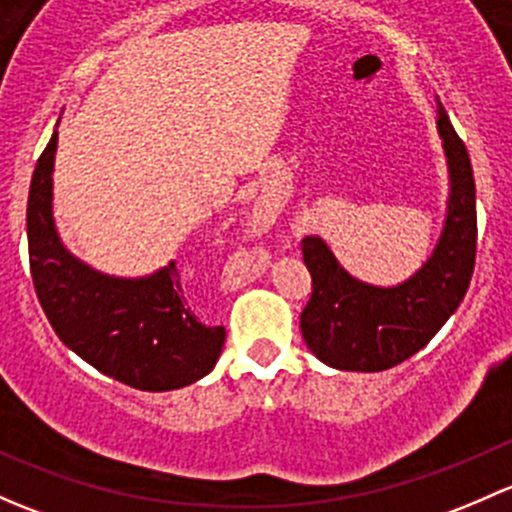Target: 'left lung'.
I'll list each match as a JSON object with an SVG mask.
<instances>
[{
    "label": "left lung",
    "mask_w": 512,
    "mask_h": 512,
    "mask_svg": "<svg viewBox=\"0 0 512 512\" xmlns=\"http://www.w3.org/2000/svg\"><path fill=\"white\" fill-rule=\"evenodd\" d=\"M439 135L449 160L446 224L429 261L409 281L379 288L352 278L320 236L300 241L313 293L300 313L308 350L347 372H382L409 360L461 305L476 263V182L468 150L439 105Z\"/></svg>",
    "instance_id": "left-lung-1"
}]
</instances>
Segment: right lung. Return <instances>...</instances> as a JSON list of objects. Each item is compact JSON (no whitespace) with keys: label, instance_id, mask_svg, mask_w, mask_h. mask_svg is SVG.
Wrapping results in <instances>:
<instances>
[{"label":"right lung","instance_id":"add662e5","mask_svg":"<svg viewBox=\"0 0 512 512\" xmlns=\"http://www.w3.org/2000/svg\"><path fill=\"white\" fill-rule=\"evenodd\" d=\"M56 142L59 133L36 162L26 202L31 281L51 328L88 365L128 387L167 392L202 379L217 365L226 330L199 323L177 261L147 278H115L63 249L51 214Z\"/></svg>","mask_w":512,"mask_h":512}]
</instances>
